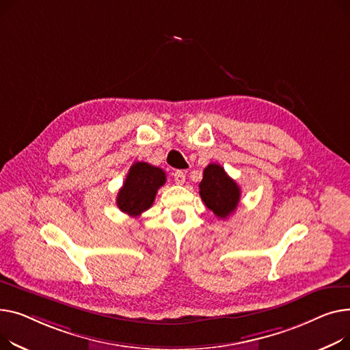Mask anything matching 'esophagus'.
I'll use <instances>...</instances> for the list:
<instances>
[{"label":"esophagus","instance_id":"1","mask_svg":"<svg viewBox=\"0 0 350 350\" xmlns=\"http://www.w3.org/2000/svg\"><path fill=\"white\" fill-rule=\"evenodd\" d=\"M185 172L183 171H175L174 172V180L176 185H183L185 183Z\"/></svg>","mask_w":350,"mask_h":350}]
</instances>
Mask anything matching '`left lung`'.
<instances>
[{
	"mask_svg": "<svg viewBox=\"0 0 350 350\" xmlns=\"http://www.w3.org/2000/svg\"><path fill=\"white\" fill-rule=\"evenodd\" d=\"M199 195L217 217H229L240 202L239 185L228 175L219 163H209L203 170V179L199 183Z\"/></svg>",
	"mask_w": 350,
	"mask_h": 350,
	"instance_id": "left-lung-1",
	"label": "left lung"
}]
</instances>
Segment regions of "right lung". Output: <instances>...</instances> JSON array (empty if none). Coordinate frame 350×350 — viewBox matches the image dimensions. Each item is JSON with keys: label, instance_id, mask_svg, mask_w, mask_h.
I'll list each match as a JSON object with an SVG mask.
<instances>
[{"label": "right lung", "instance_id": "obj_1", "mask_svg": "<svg viewBox=\"0 0 350 350\" xmlns=\"http://www.w3.org/2000/svg\"><path fill=\"white\" fill-rule=\"evenodd\" d=\"M165 180V172L161 168L147 162L133 163L117 193L118 209L131 217H138L152 206L157 192Z\"/></svg>", "mask_w": 350, "mask_h": 350}]
</instances>
